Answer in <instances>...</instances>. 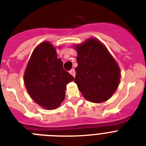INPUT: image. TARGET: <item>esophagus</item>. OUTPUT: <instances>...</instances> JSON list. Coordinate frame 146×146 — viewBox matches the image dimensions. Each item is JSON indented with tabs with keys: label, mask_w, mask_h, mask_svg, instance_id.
<instances>
[{
	"label": "esophagus",
	"mask_w": 146,
	"mask_h": 146,
	"mask_svg": "<svg viewBox=\"0 0 146 146\" xmlns=\"http://www.w3.org/2000/svg\"><path fill=\"white\" fill-rule=\"evenodd\" d=\"M69 72H70V74H72V75L73 76L74 78V77H75V70H74V68H72V70H71Z\"/></svg>",
	"instance_id": "34e87169"
}]
</instances>
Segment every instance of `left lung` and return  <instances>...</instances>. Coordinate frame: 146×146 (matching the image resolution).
Returning a JSON list of instances; mask_svg holds the SVG:
<instances>
[{
    "instance_id": "1",
    "label": "left lung",
    "mask_w": 146,
    "mask_h": 146,
    "mask_svg": "<svg viewBox=\"0 0 146 146\" xmlns=\"http://www.w3.org/2000/svg\"><path fill=\"white\" fill-rule=\"evenodd\" d=\"M78 52L74 82L86 100L106 102L116 91L121 72L115 59L104 44L96 38L76 44Z\"/></svg>"
}]
</instances>
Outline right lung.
Wrapping results in <instances>:
<instances>
[{
	"instance_id": "obj_1",
	"label": "right lung",
	"mask_w": 146,
	"mask_h": 146,
	"mask_svg": "<svg viewBox=\"0 0 146 146\" xmlns=\"http://www.w3.org/2000/svg\"><path fill=\"white\" fill-rule=\"evenodd\" d=\"M74 79L64 70L56 49L49 42H42L34 49L24 74L31 98L47 110L56 109L61 104L66 85Z\"/></svg>"
}]
</instances>
